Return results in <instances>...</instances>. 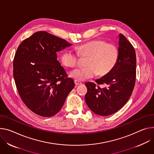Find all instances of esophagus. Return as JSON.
<instances>
[{
    "instance_id": "esophagus-1",
    "label": "esophagus",
    "mask_w": 154,
    "mask_h": 154,
    "mask_svg": "<svg viewBox=\"0 0 154 154\" xmlns=\"http://www.w3.org/2000/svg\"><path fill=\"white\" fill-rule=\"evenodd\" d=\"M74 82H75V85H80L82 84V83H81L80 82H79V81H78V80H76L74 81Z\"/></svg>"
}]
</instances>
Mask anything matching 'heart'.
<instances>
[{"label":"heart","mask_w":154,"mask_h":154,"mask_svg":"<svg viewBox=\"0 0 154 154\" xmlns=\"http://www.w3.org/2000/svg\"><path fill=\"white\" fill-rule=\"evenodd\" d=\"M77 52L69 50L61 55V63L67 67H74L78 63L79 55L89 57L85 67L75 69L69 75L76 80L84 81L96 75H104L115 66L118 58V50L116 45L107 44L103 40H94L77 47Z\"/></svg>","instance_id":"heart-1"}]
</instances>
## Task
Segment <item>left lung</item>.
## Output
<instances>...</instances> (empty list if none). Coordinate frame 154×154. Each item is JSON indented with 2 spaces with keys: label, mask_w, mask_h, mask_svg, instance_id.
Instances as JSON below:
<instances>
[{
  "label": "left lung",
  "mask_w": 154,
  "mask_h": 154,
  "mask_svg": "<svg viewBox=\"0 0 154 154\" xmlns=\"http://www.w3.org/2000/svg\"><path fill=\"white\" fill-rule=\"evenodd\" d=\"M119 54L114 68L107 74L93 82H87L85 102L97 115L108 116L119 110L128 101L136 80V58L134 47L122 34L119 35Z\"/></svg>",
  "instance_id": "obj_1"
}]
</instances>
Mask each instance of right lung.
<instances>
[{"label":"right lung","mask_w":154,"mask_h":154,"mask_svg":"<svg viewBox=\"0 0 154 154\" xmlns=\"http://www.w3.org/2000/svg\"><path fill=\"white\" fill-rule=\"evenodd\" d=\"M71 45L45 31L34 33L19 45L13 60V77L22 101L35 114H57L75 87L57 54Z\"/></svg>","instance_id":"add662e5"}]
</instances>
